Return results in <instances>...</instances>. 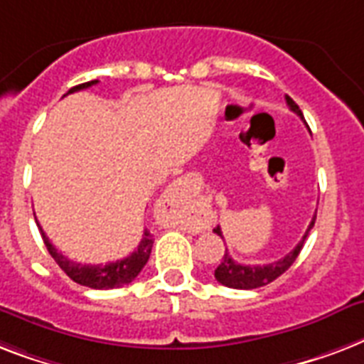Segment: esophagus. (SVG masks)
<instances>
[{
  "mask_svg": "<svg viewBox=\"0 0 364 364\" xmlns=\"http://www.w3.org/2000/svg\"><path fill=\"white\" fill-rule=\"evenodd\" d=\"M186 193V182L184 180H176L171 188H168L167 191H165L164 196V203L165 205H168L171 208H173V212L178 208L180 200H182V197H184Z\"/></svg>",
  "mask_w": 364,
  "mask_h": 364,
  "instance_id": "1",
  "label": "esophagus"
}]
</instances>
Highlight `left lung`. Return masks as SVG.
Instances as JSON below:
<instances>
[{"instance_id": "8db88e82", "label": "left lung", "mask_w": 364, "mask_h": 364, "mask_svg": "<svg viewBox=\"0 0 364 364\" xmlns=\"http://www.w3.org/2000/svg\"><path fill=\"white\" fill-rule=\"evenodd\" d=\"M286 101L287 105H289V109H291L297 116H301V120H304V116H302V110L299 109V105L295 103L289 95H286ZM314 223H316V216L312 218V222H310V225H308L304 237H302V240H299L297 246H295L289 254L284 255L282 259L272 261V263L240 264L232 259L231 255H229V250L225 248V255L222 257V263L218 264V269L214 270L216 280L220 282L222 286L232 287V289H255V287L267 286V284H270V282H274L278 276L284 274V272H286L293 263H295V259H297L299 254H301L302 246H304V240H306L308 232H310V229L314 228ZM214 232L223 238L220 225L214 229Z\"/></svg>"}]
</instances>
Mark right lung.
<instances>
[{"label":"right lung","instance_id":"right-lung-1","mask_svg":"<svg viewBox=\"0 0 364 364\" xmlns=\"http://www.w3.org/2000/svg\"><path fill=\"white\" fill-rule=\"evenodd\" d=\"M97 84V80H90V82L78 84L75 88H71L67 94H73V92H78V90H86L90 86ZM37 228L41 231V237L45 240V246L48 250V254L54 257L60 269L65 272L73 282H77L80 286L92 287V289H114V287H122L133 282L139 276V272L142 270V267L146 264L148 257H150V252H152L154 246V235L148 229H144V235H142L141 242L136 246V250L132 255H127L124 259L112 261V263L107 264H82L75 263L69 257H65L63 254H60L54 246L50 244L48 237L45 235V231L41 229V225L37 223Z\"/></svg>","mask_w":364,"mask_h":364}]
</instances>
